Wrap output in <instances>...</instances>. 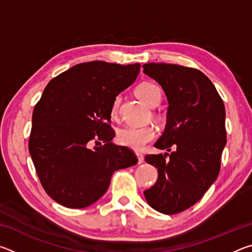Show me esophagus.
<instances>
[{
    "label": "esophagus",
    "instance_id": "obj_1",
    "mask_svg": "<svg viewBox=\"0 0 252 252\" xmlns=\"http://www.w3.org/2000/svg\"><path fill=\"white\" fill-rule=\"evenodd\" d=\"M135 155H136V157H138V162H139V164H140V163H142V162L144 161V157H143L142 153H139V152H136Z\"/></svg>",
    "mask_w": 252,
    "mask_h": 252
}]
</instances>
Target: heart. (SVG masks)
I'll list each match as a JSON object with an SVG mask.
<instances>
[{
	"label": "heart",
	"mask_w": 252,
	"mask_h": 252,
	"mask_svg": "<svg viewBox=\"0 0 252 252\" xmlns=\"http://www.w3.org/2000/svg\"><path fill=\"white\" fill-rule=\"evenodd\" d=\"M135 94L140 100L149 106H155L161 100V89L157 84L151 82H142L135 88ZM120 96L117 95L111 104V117L117 116ZM156 136V131L150 126H127L118 131L117 140L121 146L133 149L135 151H141L149 142H151Z\"/></svg>",
	"instance_id": "1"
}]
</instances>
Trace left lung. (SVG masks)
<instances>
[{"label":"left lung","instance_id":"8db88e82","mask_svg":"<svg viewBox=\"0 0 252 252\" xmlns=\"http://www.w3.org/2000/svg\"><path fill=\"white\" fill-rule=\"evenodd\" d=\"M142 67L169 102L167 126L155 147L171 151L146 156L158 169V180L143 193L155 210L176 215L197 203L218 178L227 142L224 104L201 71L167 63Z\"/></svg>","mask_w":252,"mask_h":252}]
</instances>
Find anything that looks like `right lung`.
<instances>
[{"instance_id":"1","label":"right lung","mask_w":252,"mask_h":252,"mask_svg":"<svg viewBox=\"0 0 252 252\" xmlns=\"http://www.w3.org/2000/svg\"><path fill=\"white\" fill-rule=\"evenodd\" d=\"M139 63H80L55 76L34 106L29 151L42 187L66 208L91 206L114 171L136 164L131 149L111 142V104L134 82Z\"/></svg>"}]
</instances>
